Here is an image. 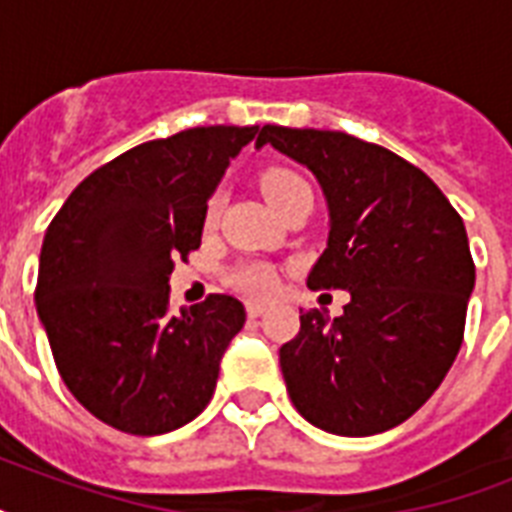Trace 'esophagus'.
Segmentation results:
<instances>
[{"label": "esophagus", "mask_w": 512, "mask_h": 512, "mask_svg": "<svg viewBox=\"0 0 512 512\" xmlns=\"http://www.w3.org/2000/svg\"><path fill=\"white\" fill-rule=\"evenodd\" d=\"M268 311L263 303H247V313H249V319H257V316H263V313Z\"/></svg>", "instance_id": "34e87169"}]
</instances>
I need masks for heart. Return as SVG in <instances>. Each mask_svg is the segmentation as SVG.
Listing matches in <instances>:
<instances>
[{
  "label": "heart",
  "mask_w": 512,
  "mask_h": 512,
  "mask_svg": "<svg viewBox=\"0 0 512 512\" xmlns=\"http://www.w3.org/2000/svg\"><path fill=\"white\" fill-rule=\"evenodd\" d=\"M260 188H263L265 199L271 201L276 209H284L287 204L303 196V193H311V185L305 183L303 175H297L295 170H287V167H273V170H265L260 177ZM220 193L212 196L207 207V223H215L217 215H220ZM233 284L239 289H244L247 295L255 297H271L279 287V279L273 273L271 265L265 263H244L233 271Z\"/></svg>",
  "instance_id": "b5f03b06"
}]
</instances>
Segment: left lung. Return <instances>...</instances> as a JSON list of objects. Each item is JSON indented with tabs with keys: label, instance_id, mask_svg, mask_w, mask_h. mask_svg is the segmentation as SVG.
I'll use <instances>...</instances> for the list:
<instances>
[{
	"label": "left lung",
	"instance_id": "obj_1",
	"mask_svg": "<svg viewBox=\"0 0 512 512\" xmlns=\"http://www.w3.org/2000/svg\"><path fill=\"white\" fill-rule=\"evenodd\" d=\"M271 143L316 175L329 207L324 255L311 289H348L329 321L300 311L281 345L289 398L335 436H374L409 420L452 369L465 335L476 265L462 217L414 164L332 130L265 124Z\"/></svg>",
	"mask_w": 512,
	"mask_h": 512
}]
</instances>
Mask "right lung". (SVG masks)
<instances>
[{"label":"right lung","mask_w":512,"mask_h":512,"mask_svg":"<svg viewBox=\"0 0 512 512\" xmlns=\"http://www.w3.org/2000/svg\"><path fill=\"white\" fill-rule=\"evenodd\" d=\"M257 127H193L116 156L76 185L44 233L36 313L74 398L111 428L162 436L199 417L247 321L231 295L170 311L177 257L199 249L207 201Z\"/></svg>","instance_id":"1"}]
</instances>
